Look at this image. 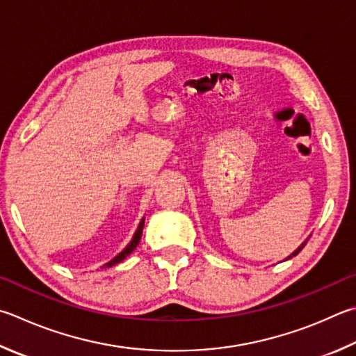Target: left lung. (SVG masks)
Segmentation results:
<instances>
[{"instance_id": "obj_1", "label": "left lung", "mask_w": 356, "mask_h": 356, "mask_svg": "<svg viewBox=\"0 0 356 356\" xmlns=\"http://www.w3.org/2000/svg\"><path fill=\"white\" fill-rule=\"evenodd\" d=\"M305 244H307V241H305V243H302V245H300V248H299V249H297V250H294V252H293V254H291V255H289L288 258H293L294 255H297V254H299V252H300V250H302L303 248H305Z\"/></svg>"}]
</instances>
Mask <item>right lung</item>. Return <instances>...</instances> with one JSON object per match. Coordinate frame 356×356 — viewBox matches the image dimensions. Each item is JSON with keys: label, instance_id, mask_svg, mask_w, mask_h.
Wrapping results in <instances>:
<instances>
[{"label": "right lung", "instance_id": "obj_1", "mask_svg": "<svg viewBox=\"0 0 356 356\" xmlns=\"http://www.w3.org/2000/svg\"><path fill=\"white\" fill-rule=\"evenodd\" d=\"M143 225H145V218L141 219V222H140V225H138L137 232H135V235H134V238H132V241L126 245V249L122 250V252H120V254L116 255V257L113 258V260H111L108 263H106L104 266H102V268H112L113 264H116V263H121L122 260H124V258H126L127 255H131V254H132V252L135 250V248H137L138 243H140L141 234H143Z\"/></svg>", "mask_w": 356, "mask_h": 356}]
</instances>
